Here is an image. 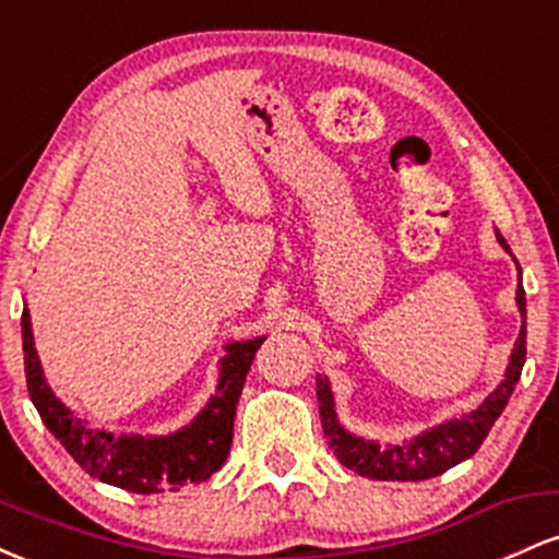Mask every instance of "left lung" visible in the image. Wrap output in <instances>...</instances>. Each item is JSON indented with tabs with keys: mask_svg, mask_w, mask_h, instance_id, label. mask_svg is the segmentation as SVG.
I'll return each mask as SVG.
<instances>
[{
	"mask_svg": "<svg viewBox=\"0 0 559 559\" xmlns=\"http://www.w3.org/2000/svg\"><path fill=\"white\" fill-rule=\"evenodd\" d=\"M499 236V234H497ZM499 243L510 252L507 241L499 236ZM521 271V267H518ZM518 307L523 316V329L518 336L515 349H512L510 368H507L504 381L486 396L484 404L473 413L463 415L457 420H449L444 426L431 428V431L420 433L409 444H389L381 447L376 441L357 439V436L346 433L338 426L336 413H333V394L329 381L318 376V402H320V423H323V433L329 439V447L338 457V463L349 471L360 473L365 478L376 480H426L441 476L449 467H454L463 460L473 457L484 439L489 436L493 420L502 415L507 400L515 391V383L521 381V370L525 362V292L518 286Z\"/></svg>",
	"mask_w": 559,
	"mask_h": 559,
	"instance_id": "8db88e82",
	"label": "left lung"
}]
</instances>
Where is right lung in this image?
<instances>
[{
  "label": "right lung",
  "mask_w": 559,
  "mask_h": 559,
  "mask_svg": "<svg viewBox=\"0 0 559 559\" xmlns=\"http://www.w3.org/2000/svg\"><path fill=\"white\" fill-rule=\"evenodd\" d=\"M23 352L25 383L31 402L36 404L44 426L68 449L70 457L83 471L105 484L120 486L136 493L178 491L189 484H202L221 471L234 439L236 404H239L243 381L252 368L254 352L265 338L236 342L226 346L221 362V383L207 407L197 415L191 426L173 436H115L110 431H94L52 394L41 373V362L34 349L31 316L23 310Z\"/></svg>",
  "instance_id": "1"
}]
</instances>
